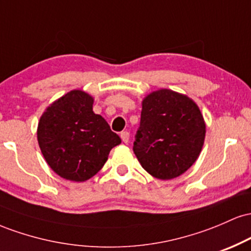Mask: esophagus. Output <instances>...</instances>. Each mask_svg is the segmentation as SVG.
I'll use <instances>...</instances> for the list:
<instances>
[{"mask_svg": "<svg viewBox=\"0 0 251 251\" xmlns=\"http://www.w3.org/2000/svg\"><path fill=\"white\" fill-rule=\"evenodd\" d=\"M120 137H122V140L124 143H128V139H129V133L127 131H123L122 133H120Z\"/></svg>", "mask_w": 251, "mask_h": 251, "instance_id": "34e87169", "label": "esophagus"}]
</instances>
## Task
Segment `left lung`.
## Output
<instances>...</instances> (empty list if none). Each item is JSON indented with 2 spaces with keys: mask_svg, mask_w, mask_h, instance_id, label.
Listing matches in <instances>:
<instances>
[{
  "mask_svg": "<svg viewBox=\"0 0 251 251\" xmlns=\"http://www.w3.org/2000/svg\"><path fill=\"white\" fill-rule=\"evenodd\" d=\"M205 138V123L190 98L159 89L143 100L133 151L143 169L158 179H172L192 166Z\"/></svg>",
  "mask_w": 251,
  "mask_h": 251,
  "instance_id": "obj_1",
  "label": "left lung"
}]
</instances>
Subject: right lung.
<instances>
[{"label": "right lung", "mask_w": 251, "mask_h": 251, "mask_svg": "<svg viewBox=\"0 0 251 251\" xmlns=\"http://www.w3.org/2000/svg\"><path fill=\"white\" fill-rule=\"evenodd\" d=\"M37 142L46 162L65 179L85 181L101 170L122 139L93 112V98L68 92L46 109L37 126Z\"/></svg>", "instance_id": "right-lung-1"}]
</instances>
